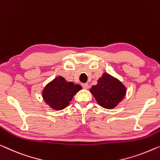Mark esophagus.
I'll return each instance as SVG.
<instances>
[{
	"label": "esophagus",
	"instance_id": "esophagus-1",
	"mask_svg": "<svg viewBox=\"0 0 160 160\" xmlns=\"http://www.w3.org/2000/svg\"><path fill=\"white\" fill-rule=\"evenodd\" d=\"M81 85H82V88H84V89H88L89 88V85L88 83H82V84H81Z\"/></svg>",
	"mask_w": 160,
	"mask_h": 160
}]
</instances>
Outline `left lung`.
<instances>
[{"mask_svg": "<svg viewBox=\"0 0 160 160\" xmlns=\"http://www.w3.org/2000/svg\"><path fill=\"white\" fill-rule=\"evenodd\" d=\"M126 91L122 83L108 73H103L98 84L90 90L100 106L108 109L115 108L123 99Z\"/></svg>", "mask_w": 160, "mask_h": 160, "instance_id": "8db88e82", "label": "left lung"}]
</instances>
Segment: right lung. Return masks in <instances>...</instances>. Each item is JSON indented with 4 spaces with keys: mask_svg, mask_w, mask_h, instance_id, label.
I'll list each match as a JSON object with an SVG mask.
<instances>
[{
    "mask_svg": "<svg viewBox=\"0 0 160 160\" xmlns=\"http://www.w3.org/2000/svg\"><path fill=\"white\" fill-rule=\"evenodd\" d=\"M82 87L68 82L65 78L58 77L49 83L43 90L42 95L44 101L55 110H62L69 105V102Z\"/></svg>",
    "mask_w": 160,
    "mask_h": 160,
    "instance_id": "right-lung-1",
    "label": "right lung"
}]
</instances>
